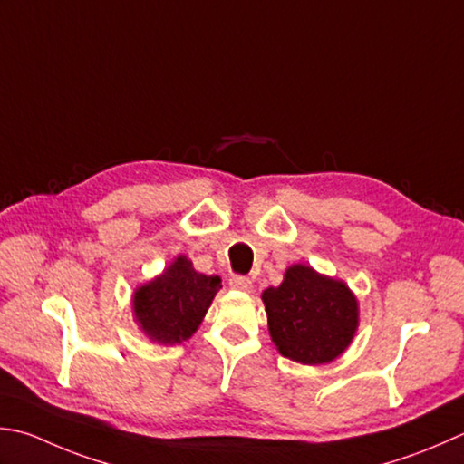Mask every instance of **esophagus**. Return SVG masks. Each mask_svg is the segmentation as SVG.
Returning a JSON list of instances; mask_svg holds the SVG:
<instances>
[{"mask_svg":"<svg viewBox=\"0 0 464 464\" xmlns=\"http://www.w3.org/2000/svg\"><path fill=\"white\" fill-rule=\"evenodd\" d=\"M229 285L233 289H239V292H251V287H253L251 279L249 277H243V276H233L229 279Z\"/></svg>","mask_w":464,"mask_h":464,"instance_id":"esophagus-1","label":"esophagus"}]
</instances>
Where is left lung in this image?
I'll use <instances>...</instances> for the list:
<instances>
[{
    "label": "left lung",
    "mask_w": 464,
    "mask_h": 464,
    "mask_svg": "<svg viewBox=\"0 0 464 464\" xmlns=\"http://www.w3.org/2000/svg\"><path fill=\"white\" fill-rule=\"evenodd\" d=\"M261 299L276 348L299 364H328L358 330V299L350 287L302 263L289 267L281 285L267 287Z\"/></svg>",
    "instance_id": "left-lung-1"
}]
</instances>
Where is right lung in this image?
<instances>
[{"instance_id": "add662e5", "label": "right lung", "mask_w": 464, "mask_h": 464, "mask_svg": "<svg viewBox=\"0 0 464 464\" xmlns=\"http://www.w3.org/2000/svg\"><path fill=\"white\" fill-rule=\"evenodd\" d=\"M219 289V276L198 274L190 259L179 256L159 277L136 287L132 312L152 342L172 346L197 332Z\"/></svg>"}]
</instances>
